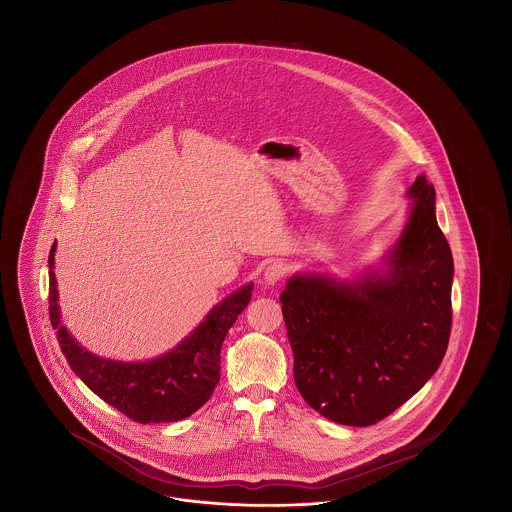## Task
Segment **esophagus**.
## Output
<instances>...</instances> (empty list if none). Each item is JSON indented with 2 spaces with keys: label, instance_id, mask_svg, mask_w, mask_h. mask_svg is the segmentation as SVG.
Wrapping results in <instances>:
<instances>
[{
  "label": "esophagus",
  "instance_id": "1",
  "mask_svg": "<svg viewBox=\"0 0 512 512\" xmlns=\"http://www.w3.org/2000/svg\"><path fill=\"white\" fill-rule=\"evenodd\" d=\"M286 265L284 263H280V261H276V263H270L267 268H265V282H267L268 286H274V284H278L284 276H286Z\"/></svg>",
  "mask_w": 512,
  "mask_h": 512
}]
</instances>
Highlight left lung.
Masks as SVG:
<instances>
[{"mask_svg":"<svg viewBox=\"0 0 512 512\" xmlns=\"http://www.w3.org/2000/svg\"><path fill=\"white\" fill-rule=\"evenodd\" d=\"M413 209L384 274L338 282L297 274L280 295L303 399L328 420L370 426L438 370L451 334L453 255L436 220V190L414 180Z\"/></svg>","mask_w":512,"mask_h":512,"instance_id":"obj_1","label":"left lung"}]
</instances>
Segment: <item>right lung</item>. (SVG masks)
Instances as JSON below:
<instances>
[{
    "label": "right lung",
    "instance_id": "1",
    "mask_svg": "<svg viewBox=\"0 0 512 512\" xmlns=\"http://www.w3.org/2000/svg\"><path fill=\"white\" fill-rule=\"evenodd\" d=\"M53 259L55 244L48 259L51 326L67 363L90 390L140 424L176 422L209 401L220 380L222 341L251 301L253 284L222 299L169 353L146 363H122L82 349L61 324Z\"/></svg>",
    "mask_w": 512,
    "mask_h": 512
}]
</instances>
